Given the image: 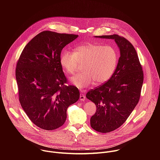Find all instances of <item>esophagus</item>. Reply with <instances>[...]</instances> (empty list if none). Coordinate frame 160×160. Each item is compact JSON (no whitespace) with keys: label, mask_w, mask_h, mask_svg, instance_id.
Returning <instances> with one entry per match:
<instances>
[{"label":"esophagus","mask_w":160,"mask_h":160,"mask_svg":"<svg viewBox=\"0 0 160 160\" xmlns=\"http://www.w3.org/2000/svg\"><path fill=\"white\" fill-rule=\"evenodd\" d=\"M85 99H86L85 96L84 94H80V100L81 101H84L85 100Z\"/></svg>","instance_id":"34e87169"}]
</instances>
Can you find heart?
<instances>
[{"label": "heart", "instance_id": "obj_1", "mask_svg": "<svg viewBox=\"0 0 160 160\" xmlns=\"http://www.w3.org/2000/svg\"><path fill=\"white\" fill-rule=\"evenodd\" d=\"M118 54L115 48L88 43L77 47L74 52L64 51L60 63L68 74L76 72L79 64H83V73L70 78V82L82 89L95 82L101 84L108 81L113 75L117 66Z\"/></svg>", "mask_w": 160, "mask_h": 160}]
</instances>
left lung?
Wrapping results in <instances>:
<instances>
[{
    "mask_svg": "<svg viewBox=\"0 0 160 160\" xmlns=\"http://www.w3.org/2000/svg\"><path fill=\"white\" fill-rule=\"evenodd\" d=\"M95 37L114 39L120 51L112 77L86 94L96 106V113L90 118L91 127L108 133L122 126L139 102L144 73L135 48L125 38L116 34Z\"/></svg>",
    "mask_w": 160,
    "mask_h": 160,
    "instance_id": "obj_1",
    "label": "left lung"
}]
</instances>
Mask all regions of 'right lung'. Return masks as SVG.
<instances>
[{
	"label": "right lung",
	"instance_id": "add662e5",
	"mask_svg": "<svg viewBox=\"0 0 160 160\" xmlns=\"http://www.w3.org/2000/svg\"><path fill=\"white\" fill-rule=\"evenodd\" d=\"M78 35L43 31L32 38L17 62L19 100L30 120L40 128L61 127L68 108L80 98L77 87L66 85L60 63L62 49Z\"/></svg>",
	"mask_w": 160,
	"mask_h": 160
}]
</instances>
